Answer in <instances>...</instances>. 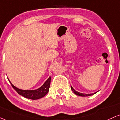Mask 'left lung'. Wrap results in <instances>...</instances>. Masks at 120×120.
Here are the masks:
<instances>
[{"label": "left lung", "mask_w": 120, "mask_h": 120, "mask_svg": "<svg viewBox=\"0 0 120 120\" xmlns=\"http://www.w3.org/2000/svg\"><path fill=\"white\" fill-rule=\"evenodd\" d=\"M71 90H72L73 92H74V94H76V95H79V96H81V97L90 96V95H94V94H95V93H97V92H98V91H97V92H95V93H91V94H84V93H79V92H78V91H75L74 89H73V87H72L71 85Z\"/></svg>", "instance_id": "8db88e82"}]
</instances>
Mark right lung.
<instances>
[{
  "mask_svg": "<svg viewBox=\"0 0 120 120\" xmlns=\"http://www.w3.org/2000/svg\"><path fill=\"white\" fill-rule=\"evenodd\" d=\"M50 79H51L50 76L49 77L48 79L46 80V82L40 88L32 90H26L18 89V88L16 87L15 86H14L10 80L9 82L11 83L12 87L14 88V89L19 95H22V96L25 97L26 98H28V99L35 100V99H40V98H42V97H44L47 94L50 87Z\"/></svg>",
  "mask_w": 120,
  "mask_h": 120,
  "instance_id": "add662e5",
  "label": "right lung"
}]
</instances>
